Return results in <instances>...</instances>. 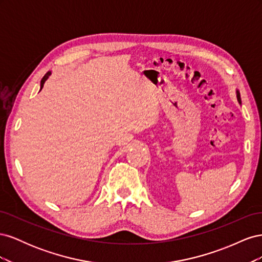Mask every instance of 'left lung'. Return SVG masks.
I'll return each instance as SVG.
<instances>
[{"label": "left lung", "instance_id": "8db88e82", "mask_svg": "<svg viewBox=\"0 0 262 262\" xmlns=\"http://www.w3.org/2000/svg\"><path fill=\"white\" fill-rule=\"evenodd\" d=\"M237 99H238V101H239V104L242 102V100H241V94H239V92L237 91Z\"/></svg>", "mask_w": 262, "mask_h": 262}]
</instances>
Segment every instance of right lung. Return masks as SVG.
<instances>
[{
    "label": "right lung",
    "mask_w": 262,
    "mask_h": 262,
    "mask_svg": "<svg viewBox=\"0 0 262 262\" xmlns=\"http://www.w3.org/2000/svg\"><path fill=\"white\" fill-rule=\"evenodd\" d=\"M51 74V72H47L46 74H45V76L42 77V80H41V82H40V90H42V87H43V84H45V82H46V80L47 78L49 77V75Z\"/></svg>",
    "instance_id": "1"
}]
</instances>
